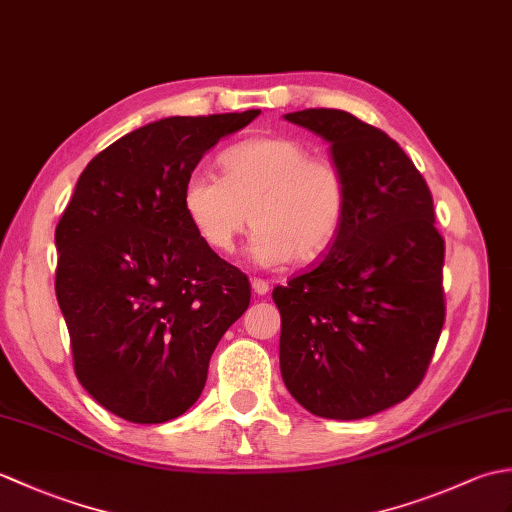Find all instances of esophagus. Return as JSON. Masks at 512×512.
<instances>
[{"mask_svg": "<svg viewBox=\"0 0 512 512\" xmlns=\"http://www.w3.org/2000/svg\"><path fill=\"white\" fill-rule=\"evenodd\" d=\"M250 286H253V292H255V295H259V297H264L266 295V292L270 290V286H268V281L266 279H253V281H250Z\"/></svg>", "mask_w": 512, "mask_h": 512, "instance_id": "34e87169", "label": "esophagus"}]
</instances>
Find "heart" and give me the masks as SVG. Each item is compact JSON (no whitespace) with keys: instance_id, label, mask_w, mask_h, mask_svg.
Here are the masks:
<instances>
[{"instance_id":"1","label":"heart","mask_w":512,"mask_h":512,"mask_svg":"<svg viewBox=\"0 0 512 512\" xmlns=\"http://www.w3.org/2000/svg\"><path fill=\"white\" fill-rule=\"evenodd\" d=\"M222 178L191 171L182 182V209L195 233L217 253H231L250 222L248 259L257 266L314 262L339 237L347 211L343 171L312 156L292 136H257L220 156Z\"/></svg>"}]
</instances>
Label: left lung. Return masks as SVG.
I'll return each mask as SVG.
<instances>
[{"mask_svg": "<svg viewBox=\"0 0 512 512\" xmlns=\"http://www.w3.org/2000/svg\"><path fill=\"white\" fill-rule=\"evenodd\" d=\"M330 145L347 211L321 262L277 286L281 378L314 416L358 420L405 400L444 325V239L396 140L343 110L284 116Z\"/></svg>", "mask_w": 512, "mask_h": 512, "instance_id": "obj_1", "label": "left lung"}]
</instances>
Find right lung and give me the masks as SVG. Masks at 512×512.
<instances>
[{
	"instance_id": "obj_1",
	"label": "right lung",
	"mask_w": 512,
	"mask_h": 512,
	"mask_svg": "<svg viewBox=\"0 0 512 512\" xmlns=\"http://www.w3.org/2000/svg\"><path fill=\"white\" fill-rule=\"evenodd\" d=\"M259 114L160 118L103 149L76 182L54 231V290L76 378L118 418L182 416L248 308V277L202 242L180 193L206 151Z\"/></svg>"
}]
</instances>
